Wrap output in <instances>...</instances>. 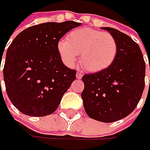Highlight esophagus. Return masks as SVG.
<instances>
[{
    "instance_id": "1",
    "label": "esophagus",
    "mask_w": 150,
    "mask_h": 150,
    "mask_svg": "<svg viewBox=\"0 0 150 150\" xmlns=\"http://www.w3.org/2000/svg\"><path fill=\"white\" fill-rule=\"evenodd\" d=\"M76 77H77V78H78V79H81V78H82V77H83V73H82V72H77V74H76Z\"/></svg>"
}]
</instances>
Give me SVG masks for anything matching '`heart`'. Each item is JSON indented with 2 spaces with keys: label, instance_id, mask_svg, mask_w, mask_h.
<instances>
[{
  "label": "heart",
  "instance_id": "obj_1",
  "mask_svg": "<svg viewBox=\"0 0 150 150\" xmlns=\"http://www.w3.org/2000/svg\"><path fill=\"white\" fill-rule=\"evenodd\" d=\"M62 61L72 66L80 55V62L88 72H99L109 67L118 54V43L112 34L92 28H80L71 32L67 40L57 44Z\"/></svg>",
  "mask_w": 150,
  "mask_h": 150
}]
</instances>
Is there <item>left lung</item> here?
Here are the masks:
<instances>
[{"label":"left lung","instance_id":"1","mask_svg":"<svg viewBox=\"0 0 150 150\" xmlns=\"http://www.w3.org/2000/svg\"><path fill=\"white\" fill-rule=\"evenodd\" d=\"M103 29L116 39L118 54L107 68L83 75L82 98L90 118L112 123L129 115L138 105L145 86V62L130 37L114 28Z\"/></svg>","mask_w":150,"mask_h":150}]
</instances>
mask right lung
Returning a JSON list of instances; mask_svg holds the SVG:
<instances>
[{"instance_id":"add662e5","label":"right lung","mask_w":150,"mask_h":150,"mask_svg":"<svg viewBox=\"0 0 150 150\" xmlns=\"http://www.w3.org/2000/svg\"><path fill=\"white\" fill-rule=\"evenodd\" d=\"M80 25L73 21L35 25L19 33L9 46L4 82L8 98L20 112L43 117L56 111L77 73L62 63L57 44Z\"/></svg>"}]
</instances>
